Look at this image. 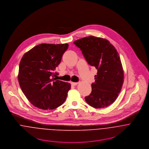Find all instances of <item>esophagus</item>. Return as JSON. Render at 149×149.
I'll list each match as a JSON object with an SVG mask.
<instances>
[{
  "instance_id": "34e87169",
  "label": "esophagus",
  "mask_w": 149,
  "mask_h": 149,
  "mask_svg": "<svg viewBox=\"0 0 149 149\" xmlns=\"http://www.w3.org/2000/svg\"><path fill=\"white\" fill-rule=\"evenodd\" d=\"M71 84L72 86H76L78 84V82H71Z\"/></svg>"
}]
</instances>
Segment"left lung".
Wrapping results in <instances>:
<instances>
[{
    "label": "left lung",
    "mask_w": 149,
    "mask_h": 149,
    "mask_svg": "<svg viewBox=\"0 0 149 149\" xmlns=\"http://www.w3.org/2000/svg\"><path fill=\"white\" fill-rule=\"evenodd\" d=\"M74 43L82 51L87 63L97 70L91 94L85 97L91 106L100 109L113 103L124 81V73L117 51L107 39L89 36Z\"/></svg>",
    "instance_id": "obj_1"
}]
</instances>
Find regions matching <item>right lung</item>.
Listing matches in <instances>:
<instances>
[{"label":"right lung","mask_w":149,"mask_h":149,"mask_svg":"<svg viewBox=\"0 0 149 149\" xmlns=\"http://www.w3.org/2000/svg\"><path fill=\"white\" fill-rule=\"evenodd\" d=\"M68 45L40 44L24 54L20 61L18 81L27 99L34 106L52 110L66 100L71 84L56 80L54 73Z\"/></svg>","instance_id":"right-lung-1"}]
</instances>
